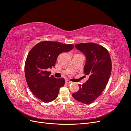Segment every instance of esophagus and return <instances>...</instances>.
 Segmentation results:
<instances>
[{
	"label": "esophagus",
	"instance_id": "1",
	"mask_svg": "<svg viewBox=\"0 0 131 131\" xmlns=\"http://www.w3.org/2000/svg\"><path fill=\"white\" fill-rule=\"evenodd\" d=\"M66 82L67 83V84H70V83H72V81H69V80H66Z\"/></svg>",
	"mask_w": 131,
	"mask_h": 131
}]
</instances>
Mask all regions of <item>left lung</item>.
<instances>
[{
  "label": "left lung",
  "instance_id": "1",
  "mask_svg": "<svg viewBox=\"0 0 131 131\" xmlns=\"http://www.w3.org/2000/svg\"><path fill=\"white\" fill-rule=\"evenodd\" d=\"M75 47L86 57L84 70L89 78L85 84L79 85L80 89L72 96L82 103L91 104L100 96L108 84L112 72V60L107 49L97 43H80L75 45Z\"/></svg>",
  "mask_w": 131,
  "mask_h": 131
}]
</instances>
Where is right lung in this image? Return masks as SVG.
I'll list each match as a JSON object with an SVG mask.
<instances>
[{
  "label": "right lung",
  "instance_id": "add662e5",
  "mask_svg": "<svg viewBox=\"0 0 131 131\" xmlns=\"http://www.w3.org/2000/svg\"><path fill=\"white\" fill-rule=\"evenodd\" d=\"M74 47L73 44H64L57 41H43L35 45L27 57L25 73L27 85L35 97L45 103L56 99L64 78L50 76L47 69L54 67L58 55Z\"/></svg>",
  "mask_w": 131,
  "mask_h": 131
}]
</instances>
